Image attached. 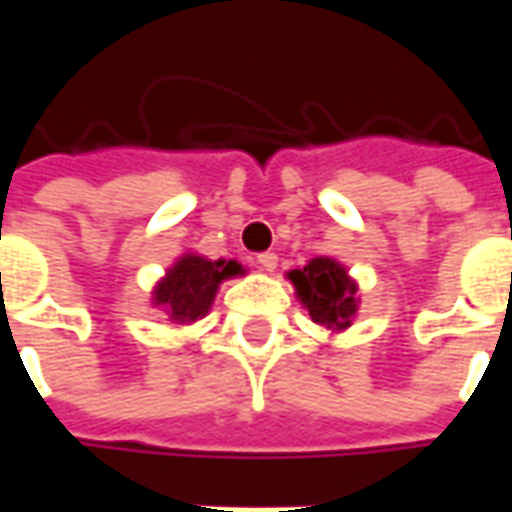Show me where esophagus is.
Segmentation results:
<instances>
[{
	"mask_svg": "<svg viewBox=\"0 0 512 512\" xmlns=\"http://www.w3.org/2000/svg\"><path fill=\"white\" fill-rule=\"evenodd\" d=\"M257 266L263 268V271H274L277 268V255L274 252H260L257 255Z\"/></svg>",
	"mask_w": 512,
	"mask_h": 512,
	"instance_id": "obj_1",
	"label": "esophagus"
}]
</instances>
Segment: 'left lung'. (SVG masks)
I'll list each match as a JSON object with an SVG mask.
<instances>
[{
  "mask_svg": "<svg viewBox=\"0 0 512 512\" xmlns=\"http://www.w3.org/2000/svg\"><path fill=\"white\" fill-rule=\"evenodd\" d=\"M288 277L312 321L334 332L351 326L356 315V285L337 260L315 257L304 268L290 271Z\"/></svg>",
  "mask_w": 512,
  "mask_h": 512,
  "instance_id": "8db88e82",
  "label": "left lung"
}]
</instances>
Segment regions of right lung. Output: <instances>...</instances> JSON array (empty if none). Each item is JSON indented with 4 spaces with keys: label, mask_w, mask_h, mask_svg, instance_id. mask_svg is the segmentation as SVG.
<instances>
[{
    "label": "right lung",
    "mask_w": 512,
    "mask_h": 512,
    "mask_svg": "<svg viewBox=\"0 0 512 512\" xmlns=\"http://www.w3.org/2000/svg\"><path fill=\"white\" fill-rule=\"evenodd\" d=\"M235 274H241V266L235 260H205L186 255L158 282L153 299L175 323H194L211 310L219 282Z\"/></svg>",
    "instance_id": "right-lung-1"
}]
</instances>
